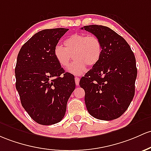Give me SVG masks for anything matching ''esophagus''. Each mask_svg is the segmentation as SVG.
Masks as SVG:
<instances>
[{"label":"esophagus","instance_id":"esophagus-1","mask_svg":"<svg viewBox=\"0 0 151 151\" xmlns=\"http://www.w3.org/2000/svg\"><path fill=\"white\" fill-rule=\"evenodd\" d=\"M75 84H76V85H79V77H75Z\"/></svg>","mask_w":151,"mask_h":151}]
</instances>
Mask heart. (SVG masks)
<instances>
[{"mask_svg":"<svg viewBox=\"0 0 151 151\" xmlns=\"http://www.w3.org/2000/svg\"><path fill=\"white\" fill-rule=\"evenodd\" d=\"M64 44V46L60 44L54 46V55L62 67L69 66L72 55L75 60L68 71L75 75L83 73L86 65L91 67L97 64L102 56V43L96 36L74 34L66 39Z\"/></svg>","mask_w":151,"mask_h":151,"instance_id":"heart-1","label":"heart"}]
</instances>
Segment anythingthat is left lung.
<instances>
[{
	"label": "left lung",
	"instance_id": "obj_1",
	"mask_svg": "<svg viewBox=\"0 0 151 151\" xmlns=\"http://www.w3.org/2000/svg\"><path fill=\"white\" fill-rule=\"evenodd\" d=\"M82 29L98 37L102 45L99 62L79 82L87 111L99 120H115L127 110L135 94V55L127 41L107 26L89 25Z\"/></svg>",
	"mask_w": 151,
	"mask_h": 151
}]
</instances>
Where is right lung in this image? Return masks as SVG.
Here are the masks:
<instances>
[{
	"label": "right lung",
	"instance_id": "1",
	"mask_svg": "<svg viewBox=\"0 0 151 151\" xmlns=\"http://www.w3.org/2000/svg\"><path fill=\"white\" fill-rule=\"evenodd\" d=\"M68 30H42L26 41L18 54L16 89L24 110L41 125L62 120L75 89L74 77L65 72L54 55V46Z\"/></svg>",
	"mask_w": 151,
	"mask_h": 151
}]
</instances>
